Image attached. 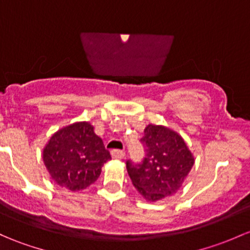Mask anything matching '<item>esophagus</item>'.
Masks as SVG:
<instances>
[{"mask_svg": "<svg viewBox=\"0 0 250 250\" xmlns=\"http://www.w3.org/2000/svg\"><path fill=\"white\" fill-rule=\"evenodd\" d=\"M111 156H112V158H115V159H122V158H125V152L122 151V149H112Z\"/></svg>", "mask_w": 250, "mask_h": 250, "instance_id": "obj_1", "label": "esophagus"}]
</instances>
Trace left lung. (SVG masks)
Segmentation results:
<instances>
[{
    "instance_id": "left-lung-1",
    "label": "left lung",
    "mask_w": 250,
    "mask_h": 250,
    "mask_svg": "<svg viewBox=\"0 0 250 250\" xmlns=\"http://www.w3.org/2000/svg\"><path fill=\"white\" fill-rule=\"evenodd\" d=\"M144 133L145 158L136 165L128 160L127 171L140 195L156 202L177 193L195 160L182 136L170 128L148 125Z\"/></svg>"
}]
</instances>
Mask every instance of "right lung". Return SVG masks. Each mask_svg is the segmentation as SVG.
Listing matches in <instances>:
<instances>
[{"label":"right lung","mask_w":250,"mask_h":250,"mask_svg":"<svg viewBox=\"0 0 250 250\" xmlns=\"http://www.w3.org/2000/svg\"><path fill=\"white\" fill-rule=\"evenodd\" d=\"M111 159L90 122H75L57 130L43 149V160L60 187L79 191L90 187Z\"/></svg>","instance_id":"right-lung-1"}]
</instances>
